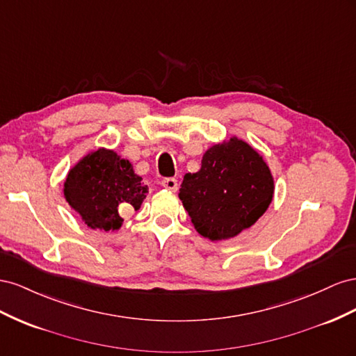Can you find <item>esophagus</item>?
<instances>
[{
  "label": "esophagus",
  "instance_id": "obj_1",
  "mask_svg": "<svg viewBox=\"0 0 356 356\" xmlns=\"http://www.w3.org/2000/svg\"><path fill=\"white\" fill-rule=\"evenodd\" d=\"M161 185H162V188H165V189H168V191H171V192H176V191H177V188H179V185H177V180H176L175 177L162 179Z\"/></svg>",
  "mask_w": 356,
  "mask_h": 356
}]
</instances>
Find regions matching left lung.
<instances>
[{
	"label": "left lung",
	"mask_w": 356,
	"mask_h": 356,
	"mask_svg": "<svg viewBox=\"0 0 356 356\" xmlns=\"http://www.w3.org/2000/svg\"><path fill=\"white\" fill-rule=\"evenodd\" d=\"M273 194L267 162L246 141L232 137L206 150L200 171L185 175L179 198L198 234L218 241L250 228Z\"/></svg>",
	"instance_id": "1"
}]
</instances>
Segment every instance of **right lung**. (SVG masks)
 I'll return each mask as SVG.
<instances>
[{
    "mask_svg": "<svg viewBox=\"0 0 356 356\" xmlns=\"http://www.w3.org/2000/svg\"><path fill=\"white\" fill-rule=\"evenodd\" d=\"M146 194L147 186L133 164L104 147L80 159L64 184L67 202L92 229H119L124 222L119 209L131 206L138 210Z\"/></svg>",
    "mask_w": 356,
    "mask_h": 356,
    "instance_id": "right-lung-1",
    "label": "right lung"
}]
</instances>
